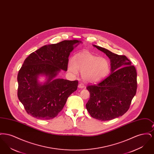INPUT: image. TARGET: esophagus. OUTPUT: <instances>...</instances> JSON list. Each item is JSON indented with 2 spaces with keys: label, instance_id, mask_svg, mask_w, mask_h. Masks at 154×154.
<instances>
[{
  "label": "esophagus",
  "instance_id": "34e87169",
  "mask_svg": "<svg viewBox=\"0 0 154 154\" xmlns=\"http://www.w3.org/2000/svg\"><path fill=\"white\" fill-rule=\"evenodd\" d=\"M79 88H84V87H85V85H84V84H82V83H80V84H79Z\"/></svg>",
  "mask_w": 154,
  "mask_h": 154
}]
</instances>
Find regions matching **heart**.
Here are the masks:
<instances>
[{
    "label": "heart",
    "instance_id": "obj_1",
    "mask_svg": "<svg viewBox=\"0 0 154 154\" xmlns=\"http://www.w3.org/2000/svg\"><path fill=\"white\" fill-rule=\"evenodd\" d=\"M69 70L77 73L78 70L82 73L84 80L88 82H96L108 73L110 63L107 59L85 52L75 56L69 65Z\"/></svg>",
    "mask_w": 154,
    "mask_h": 154
}]
</instances>
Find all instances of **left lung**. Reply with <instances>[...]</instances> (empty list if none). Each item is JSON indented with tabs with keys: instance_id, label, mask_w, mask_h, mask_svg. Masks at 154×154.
<instances>
[{
	"instance_id": "8db88e82",
	"label": "left lung",
	"mask_w": 154,
	"mask_h": 154,
	"mask_svg": "<svg viewBox=\"0 0 154 154\" xmlns=\"http://www.w3.org/2000/svg\"><path fill=\"white\" fill-rule=\"evenodd\" d=\"M94 46L110 58L111 73L96 84L87 86L90 99L86 107L92 117L109 121L129 110L137 87L136 69L126 56Z\"/></svg>"
}]
</instances>
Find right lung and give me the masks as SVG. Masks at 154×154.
Instances as JSON below:
<instances>
[{
  "mask_svg": "<svg viewBox=\"0 0 154 154\" xmlns=\"http://www.w3.org/2000/svg\"><path fill=\"white\" fill-rule=\"evenodd\" d=\"M77 40H63L44 45L25 59L17 76L18 97L26 112L39 119L57 117L67 98L77 89L79 81L54 79L61 70L67 71L69 57ZM48 80L43 85L38 82L39 75Z\"/></svg>",
  "mask_w": 154,
  "mask_h": 154,
  "instance_id": "obj_1",
  "label": "right lung"
}]
</instances>
